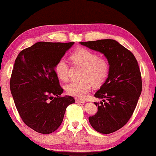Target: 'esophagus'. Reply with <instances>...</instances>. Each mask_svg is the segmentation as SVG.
<instances>
[{"instance_id": "esophagus-1", "label": "esophagus", "mask_w": 156, "mask_h": 156, "mask_svg": "<svg viewBox=\"0 0 156 156\" xmlns=\"http://www.w3.org/2000/svg\"><path fill=\"white\" fill-rule=\"evenodd\" d=\"M75 100V102H76V103H84V102H85L84 100H83V99L78 98H76Z\"/></svg>"}]
</instances>
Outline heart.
<instances>
[{
    "mask_svg": "<svg viewBox=\"0 0 156 156\" xmlns=\"http://www.w3.org/2000/svg\"><path fill=\"white\" fill-rule=\"evenodd\" d=\"M70 59L74 65L82 67L80 78L65 87L66 93L78 98H84L92 86L100 87L106 81L109 73V63L105 58L98 57L96 53L84 48H78L71 54ZM69 66L64 59H60L55 65V72L59 79H68Z\"/></svg>",
    "mask_w": 156,
    "mask_h": 156,
    "instance_id": "b5f03b06",
    "label": "heart"
}]
</instances>
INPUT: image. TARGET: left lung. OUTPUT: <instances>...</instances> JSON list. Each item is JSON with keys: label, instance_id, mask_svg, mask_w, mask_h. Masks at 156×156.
Returning <instances> with one entry per match:
<instances>
[{"label": "left lung", "instance_id": "8db88e82", "mask_svg": "<svg viewBox=\"0 0 156 156\" xmlns=\"http://www.w3.org/2000/svg\"><path fill=\"white\" fill-rule=\"evenodd\" d=\"M80 44L104 54L109 63L108 78L95 94V98L103 100L95 102L98 112L89 117V121L98 133H114L128 122L141 93L138 61L130 51L112 39Z\"/></svg>", "mask_w": 156, "mask_h": 156}]
</instances>
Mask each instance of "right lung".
Instances as JSON below:
<instances>
[{"mask_svg": "<svg viewBox=\"0 0 156 156\" xmlns=\"http://www.w3.org/2000/svg\"><path fill=\"white\" fill-rule=\"evenodd\" d=\"M73 44L37 42L22 50L15 61L10 90L15 107L23 122L39 133L55 131L66 107L75 103L72 96H61L64 90L55 72V65Z\"/></svg>", "mask_w": 156, "mask_h": 156, "instance_id": "add662e5", "label": "right lung"}]
</instances>
